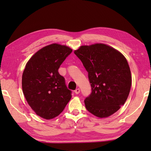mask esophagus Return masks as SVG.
<instances>
[{
    "label": "esophagus",
    "instance_id": "1",
    "mask_svg": "<svg viewBox=\"0 0 151 151\" xmlns=\"http://www.w3.org/2000/svg\"><path fill=\"white\" fill-rule=\"evenodd\" d=\"M75 93L76 94H79V93H80V88H76V90L75 91Z\"/></svg>",
    "mask_w": 151,
    "mask_h": 151
}]
</instances>
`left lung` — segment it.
Returning a JSON list of instances; mask_svg holds the SVG:
<instances>
[{"instance_id":"left-lung-1","label":"left lung","mask_w":151,"mask_h":151,"mask_svg":"<svg viewBox=\"0 0 151 151\" xmlns=\"http://www.w3.org/2000/svg\"><path fill=\"white\" fill-rule=\"evenodd\" d=\"M74 52L88 73L92 93L85 100L87 111L99 118L113 114L131 91V73L126 58L103 43L81 46Z\"/></svg>"}]
</instances>
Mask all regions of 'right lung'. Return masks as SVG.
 <instances>
[{
    "label": "right lung",
    "mask_w": 151,
    "mask_h": 151,
    "mask_svg": "<svg viewBox=\"0 0 151 151\" xmlns=\"http://www.w3.org/2000/svg\"><path fill=\"white\" fill-rule=\"evenodd\" d=\"M72 51L67 46L53 43L40 48L26 64L22 92L30 108L41 118L58 116L70 100L71 91L58 70Z\"/></svg>",
    "instance_id": "obj_1"
}]
</instances>
